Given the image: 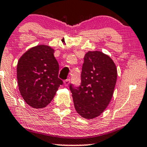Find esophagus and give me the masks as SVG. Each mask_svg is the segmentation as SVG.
Listing matches in <instances>:
<instances>
[{
	"label": "esophagus",
	"mask_w": 147,
	"mask_h": 147,
	"mask_svg": "<svg viewBox=\"0 0 147 147\" xmlns=\"http://www.w3.org/2000/svg\"><path fill=\"white\" fill-rule=\"evenodd\" d=\"M70 80H66L64 81V85H65V86H67L69 85V84H70Z\"/></svg>",
	"instance_id": "obj_1"
}]
</instances>
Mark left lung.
<instances>
[{
  "instance_id": "1",
  "label": "left lung",
  "mask_w": 147,
  "mask_h": 147,
  "mask_svg": "<svg viewBox=\"0 0 147 147\" xmlns=\"http://www.w3.org/2000/svg\"><path fill=\"white\" fill-rule=\"evenodd\" d=\"M82 66L81 86H70L74 105L83 118L98 117L110 102L117 80V69L113 60L100 51H88Z\"/></svg>"
}]
</instances>
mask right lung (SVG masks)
Instances as JSON below:
<instances>
[{
  "mask_svg": "<svg viewBox=\"0 0 147 147\" xmlns=\"http://www.w3.org/2000/svg\"><path fill=\"white\" fill-rule=\"evenodd\" d=\"M54 49L40 45L27 50L17 63V77L19 91L30 107L47 106L63 84L59 76V65Z\"/></svg>",
  "mask_w": 147,
  "mask_h": 147,
  "instance_id": "add662e5",
  "label": "right lung"
}]
</instances>
